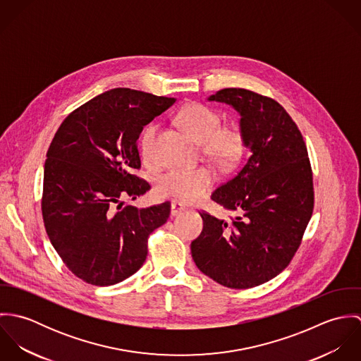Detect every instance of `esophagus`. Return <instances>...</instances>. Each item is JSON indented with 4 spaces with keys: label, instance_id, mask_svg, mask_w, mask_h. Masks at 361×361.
<instances>
[{
    "label": "esophagus",
    "instance_id": "obj_1",
    "mask_svg": "<svg viewBox=\"0 0 361 361\" xmlns=\"http://www.w3.org/2000/svg\"><path fill=\"white\" fill-rule=\"evenodd\" d=\"M183 211H185V207L182 206L180 203H178V202L171 203V216H178Z\"/></svg>",
    "mask_w": 361,
    "mask_h": 361
}]
</instances>
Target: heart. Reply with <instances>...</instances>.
<instances>
[{
	"label": "heart",
	"mask_w": 361,
	"mask_h": 361,
	"mask_svg": "<svg viewBox=\"0 0 361 361\" xmlns=\"http://www.w3.org/2000/svg\"><path fill=\"white\" fill-rule=\"evenodd\" d=\"M179 126L197 143L202 152L221 169L235 168L246 150V137L238 125H221V115L206 105H185L176 115ZM158 126L147 125L139 139L143 159L152 161L154 155L155 136ZM215 183V173L208 168L171 169L157 180V193L179 203L193 204L206 197Z\"/></svg>",
	"instance_id": "b5f03b06"
}]
</instances>
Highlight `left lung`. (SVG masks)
<instances>
[{
    "mask_svg": "<svg viewBox=\"0 0 361 361\" xmlns=\"http://www.w3.org/2000/svg\"><path fill=\"white\" fill-rule=\"evenodd\" d=\"M208 102L232 105L250 158L211 199L236 212H207L192 242L197 268L222 286L255 288L281 274L298 252L314 208L312 172L303 136L285 108L246 89H222Z\"/></svg>",
    "mask_w": 361,
    "mask_h": 361,
    "instance_id": "8db88e82",
    "label": "left lung"
}]
</instances>
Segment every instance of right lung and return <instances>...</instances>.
<instances>
[{
  "label": "right lung",
  "mask_w": 361,
  "mask_h": 361,
  "mask_svg": "<svg viewBox=\"0 0 361 361\" xmlns=\"http://www.w3.org/2000/svg\"><path fill=\"white\" fill-rule=\"evenodd\" d=\"M175 99L118 87L72 111L58 128L44 164L42 212L54 249L82 281L115 285L140 269L147 239L169 216L168 202L136 208L150 185L140 168L143 128Z\"/></svg>",
  "instance_id": "right-lung-1"
}]
</instances>
